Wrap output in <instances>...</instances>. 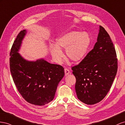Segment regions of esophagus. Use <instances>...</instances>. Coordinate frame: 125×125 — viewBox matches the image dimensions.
I'll return each instance as SVG.
<instances>
[{
	"mask_svg": "<svg viewBox=\"0 0 125 125\" xmlns=\"http://www.w3.org/2000/svg\"><path fill=\"white\" fill-rule=\"evenodd\" d=\"M64 72H65V75L67 76L70 73V71L69 69H64Z\"/></svg>",
	"mask_w": 125,
	"mask_h": 125,
	"instance_id": "1",
	"label": "esophagus"
}]
</instances>
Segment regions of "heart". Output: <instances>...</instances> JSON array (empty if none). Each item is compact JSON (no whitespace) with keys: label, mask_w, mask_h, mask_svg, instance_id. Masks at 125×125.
I'll return each instance as SVG.
<instances>
[{"label":"heart","mask_w":125,"mask_h":125,"mask_svg":"<svg viewBox=\"0 0 125 125\" xmlns=\"http://www.w3.org/2000/svg\"><path fill=\"white\" fill-rule=\"evenodd\" d=\"M91 43L90 36L86 32L71 31L56 39L55 45L50 46V52L55 61L62 62L63 54L62 50H65L66 58L74 63L83 61L86 56Z\"/></svg>","instance_id":"heart-1"}]
</instances>
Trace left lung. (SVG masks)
<instances>
[{"label": "left lung", "mask_w": 125, "mask_h": 125, "mask_svg": "<svg viewBox=\"0 0 125 125\" xmlns=\"http://www.w3.org/2000/svg\"><path fill=\"white\" fill-rule=\"evenodd\" d=\"M110 37L99 26L97 42L79 64L73 67L78 99L87 105L101 102L111 87L117 71V59Z\"/></svg>", "instance_id": "1"}]
</instances>
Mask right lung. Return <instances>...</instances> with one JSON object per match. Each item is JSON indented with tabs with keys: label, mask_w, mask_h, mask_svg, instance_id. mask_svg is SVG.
<instances>
[{
	"label": "right lung",
	"mask_w": 125,
	"mask_h": 125,
	"mask_svg": "<svg viewBox=\"0 0 125 125\" xmlns=\"http://www.w3.org/2000/svg\"><path fill=\"white\" fill-rule=\"evenodd\" d=\"M27 31L17 35L10 51V69L18 91L27 102L43 106L54 99L57 87L64 76V68L44 59H25L19 53Z\"/></svg>",
	"instance_id": "obj_1"
}]
</instances>
